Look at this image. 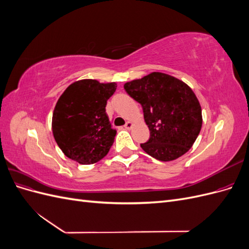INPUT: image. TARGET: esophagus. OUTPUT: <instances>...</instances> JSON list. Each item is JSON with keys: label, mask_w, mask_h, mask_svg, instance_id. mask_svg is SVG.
<instances>
[{"label": "esophagus", "mask_w": 249, "mask_h": 249, "mask_svg": "<svg viewBox=\"0 0 249 249\" xmlns=\"http://www.w3.org/2000/svg\"><path fill=\"white\" fill-rule=\"evenodd\" d=\"M132 126H133V123H132V122H127V123L124 124V129L130 130Z\"/></svg>", "instance_id": "1"}]
</instances>
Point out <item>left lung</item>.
<instances>
[{"instance_id": "1", "label": "left lung", "mask_w": 249, "mask_h": 249, "mask_svg": "<svg viewBox=\"0 0 249 249\" xmlns=\"http://www.w3.org/2000/svg\"><path fill=\"white\" fill-rule=\"evenodd\" d=\"M143 109L150 136L140 146L159 161H172L186 154L201 129V108L196 95L183 81L152 72L124 85Z\"/></svg>"}]
</instances>
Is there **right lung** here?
<instances>
[{
  "instance_id": "right-lung-1",
  "label": "right lung",
  "mask_w": 249,
  "mask_h": 249,
  "mask_svg": "<svg viewBox=\"0 0 249 249\" xmlns=\"http://www.w3.org/2000/svg\"><path fill=\"white\" fill-rule=\"evenodd\" d=\"M116 83L86 79L65 89L56 104L52 130L58 146L70 159L93 164L108 154L116 135L106 113Z\"/></svg>"
}]
</instances>
